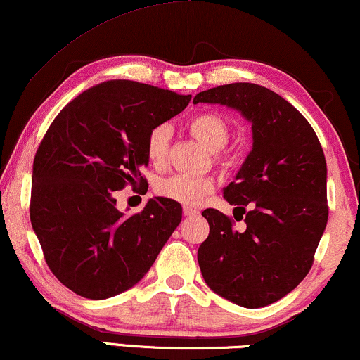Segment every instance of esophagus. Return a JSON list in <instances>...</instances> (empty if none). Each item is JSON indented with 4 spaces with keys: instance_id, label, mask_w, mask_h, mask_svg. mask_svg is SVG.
Listing matches in <instances>:
<instances>
[{
    "instance_id": "1",
    "label": "esophagus",
    "mask_w": 360,
    "mask_h": 360,
    "mask_svg": "<svg viewBox=\"0 0 360 360\" xmlns=\"http://www.w3.org/2000/svg\"><path fill=\"white\" fill-rule=\"evenodd\" d=\"M184 215L185 217H195V215H198V210H195V208H192V207H185L184 208Z\"/></svg>"
}]
</instances>
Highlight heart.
I'll return each mask as SVG.
<instances>
[{
    "instance_id": "1",
    "label": "heart",
    "mask_w": 360,
    "mask_h": 360,
    "mask_svg": "<svg viewBox=\"0 0 360 360\" xmlns=\"http://www.w3.org/2000/svg\"><path fill=\"white\" fill-rule=\"evenodd\" d=\"M188 131L210 152H219L227 145L230 139V128L227 120L215 112L198 113L187 122ZM172 139V128L157 125L146 135L145 152L148 162L155 167L163 165L168 153V145ZM215 184L207 176L172 175L158 181L157 192L162 197L181 203L187 207H197L208 193L214 192Z\"/></svg>"
}]
</instances>
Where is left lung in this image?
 <instances>
[{"mask_svg":"<svg viewBox=\"0 0 360 360\" xmlns=\"http://www.w3.org/2000/svg\"><path fill=\"white\" fill-rule=\"evenodd\" d=\"M193 103L227 106L252 125V150L224 188L247 229L235 230L215 208L202 212L210 225L197 254L203 281L240 307H265L304 281L326 230L322 146L299 110L265 86L230 83L200 91Z\"/></svg>","mask_w":360,"mask_h":360,"instance_id":"1","label":"left lung"}]
</instances>
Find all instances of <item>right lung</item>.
<instances>
[{
  "instance_id": "1",
  "label": "right lung",
  "mask_w": 360,
  "mask_h": 360,
  "mask_svg": "<svg viewBox=\"0 0 360 360\" xmlns=\"http://www.w3.org/2000/svg\"><path fill=\"white\" fill-rule=\"evenodd\" d=\"M192 96L128 79L91 86L58 113L31 176L30 219L48 267L75 294L115 297L139 283L181 221V205L150 198L136 215L113 193L146 180V135Z\"/></svg>"
}]
</instances>
